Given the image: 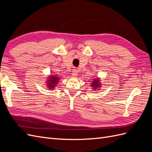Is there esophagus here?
Returning a JSON list of instances; mask_svg holds the SVG:
<instances>
[{
  "label": "esophagus",
  "mask_w": 152,
  "mask_h": 152,
  "mask_svg": "<svg viewBox=\"0 0 152 152\" xmlns=\"http://www.w3.org/2000/svg\"><path fill=\"white\" fill-rule=\"evenodd\" d=\"M73 76H74V77H77V75H78V70H77V69H73Z\"/></svg>",
  "instance_id": "34e87169"
}]
</instances>
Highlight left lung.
<instances>
[{
	"label": "left lung",
	"instance_id": "left-lung-1",
	"mask_svg": "<svg viewBox=\"0 0 152 152\" xmlns=\"http://www.w3.org/2000/svg\"><path fill=\"white\" fill-rule=\"evenodd\" d=\"M99 84V80L98 79H96L94 80H93V83H92V86L94 87L95 89H97L98 88V87H100Z\"/></svg>",
	"mask_w": 152,
	"mask_h": 152
}]
</instances>
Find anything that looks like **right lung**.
Returning <instances> with one entry per match:
<instances>
[{
    "instance_id": "obj_1",
    "label": "right lung",
    "mask_w": 152,
    "mask_h": 152,
    "mask_svg": "<svg viewBox=\"0 0 152 152\" xmlns=\"http://www.w3.org/2000/svg\"><path fill=\"white\" fill-rule=\"evenodd\" d=\"M50 79L49 80V82H48V83H49V84L47 86H48L49 88L52 89V88H54V86H56V83L58 82V80H59V79H58V77H55V76H51V77H50Z\"/></svg>"
}]
</instances>
